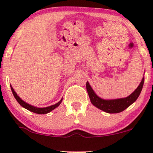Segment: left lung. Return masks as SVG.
Listing matches in <instances>:
<instances>
[{
    "label": "left lung",
    "mask_w": 153,
    "mask_h": 153,
    "mask_svg": "<svg viewBox=\"0 0 153 153\" xmlns=\"http://www.w3.org/2000/svg\"><path fill=\"white\" fill-rule=\"evenodd\" d=\"M144 81H145V78H143V80H142L139 86L137 88L136 90L132 94L129 95V96L126 98H123V99L111 100H105L101 99L95 94L94 90L91 87L90 84L88 81L86 82V89L93 105H94L95 106L97 107L99 109L106 112V113L116 114L125 110L126 108H128L137 99L140 93H141L142 89H143Z\"/></svg>",
    "instance_id": "left-lung-1"
}]
</instances>
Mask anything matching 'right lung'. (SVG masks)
<instances>
[{
  "instance_id": "add662e5",
  "label": "right lung",
  "mask_w": 153,
  "mask_h": 153,
  "mask_svg": "<svg viewBox=\"0 0 153 153\" xmlns=\"http://www.w3.org/2000/svg\"><path fill=\"white\" fill-rule=\"evenodd\" d=\"M10 88H11L12 93H13L15 99H16V101H18V103L21 105V106H22V107H24V108H26L27 110L30 111H32V112H34V113H36V114H45L49 113V112H50L51 111H52L55 108H57V106H59V104H60L61 102H62V99L58 103H55V104L52 105V106L45 107V108H37V107L31 106V105L29 104V103H26L25 101H23V100L21 99L20 97H19L18 95L16 94V93L15 91L13 90V88L11 87Z\"/></svg>"
}]
</instances>
